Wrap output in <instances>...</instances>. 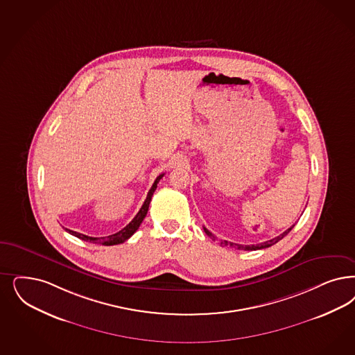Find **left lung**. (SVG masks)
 <instances>
[{"mask_svg": "<svg viewBox=\"0 0 355 355\" xmlns=\"http://www.w3.org/2000/svg\"><path fill=\"white\" fill-rule=\"evenodd\" d=\"M293 227H295V224H293V227H290L288 230H286L284 232L282 233V234H279V236H277V237H274V239H271V240H269V241H265V243H261V244L257 245H240V244H234V243H230V241H227V240H220V245H223V246H232V248H236V249H239V250H257V249H265V248H269V246H271V245L277 244L279 240H282L284 236H287L288 233H290V231L293 230ZM203 230H205V232H206V234L207 236H209V237H212L214 240L216 239L212 233L209 232L208 231L207 228L206 227H203Z\"/></svg>", "mask_w": 355, "mask_h": 355, "instance_id": "left-lung-1", "label": "left lung"}]
</instances>
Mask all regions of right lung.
Listing matches in <instances>:
<instances>
[{
    "instance_id": "obj_1",
    "label": "right lung",
    "mask_w": 355,
    "mask_h": 355,
    "mask_svg": "<svg viewBox=\"0 0 355 355\" xmlns=\"http://www.w3.org/2000/svg\"><path fill=\"white\" fill-rule=\"evenodd\" d=\"M162 177H164V173L159 174V177L156 178V181L152 184L150 190L148 191L147 199L144 200L143 206L139 209V212L136 214V216L132 219V221H131L130 224H127V225L123 228L122 231L114 233V234H110V236H106V237H90V236L83 234V233L74 232V231H71V230H67V232L73 234V236L81 239V240H84V241L94 243V244L106 245V246L122 244L124 241H127V240L139 230L141 221L144 220V218L147 216L148 208H149V203H150V200H152V196H153L155 190L157 189V184H159V180H161Z\"/></svg>"
}]
</instances>
